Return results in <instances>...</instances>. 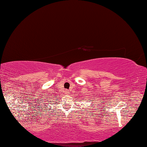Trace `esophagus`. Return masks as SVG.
Masks as SVG:
<instances>
[{"instance_id":"1","label":"esophagus","mask_w":147,"mask_h":147,"mask_svg":"<svg viewBox=\"0 0 147 147\" xmlns=\"http://www.w3.org/2000/svg\"><path fill=\"white\" fill-rule=\"evenodd\" d=\"M66 92H68V91H66Z\"/></svg>"}]
</instances>
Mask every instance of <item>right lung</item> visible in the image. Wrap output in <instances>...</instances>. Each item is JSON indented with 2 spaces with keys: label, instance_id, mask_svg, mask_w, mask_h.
<instances>
[{
  "label": "right lung",
  "instance_id": "right-lung-1",
  "mask_svg": "<svg viewBox=\"0 0 147 147\" xmlns=\"http://www.w3.org/2000/svg\"><path fill=\"white\" fill-rule=\"evenodd\" d=\"M51 99H52V98H51Z\"/></svg>",
  "mask_w": 147,
  "mask_h": 147
}]
</instances>
